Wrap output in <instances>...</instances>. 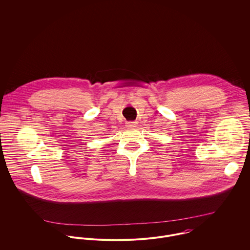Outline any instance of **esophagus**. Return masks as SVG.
I'll return each mask as SVG.
<instances>
[{"instance_id": "1", "label": "esophagus", "mask_w": 250, "mask_h": 250, "mask_svg": "<svg viewBox=\"0 0 250 250\" xmlns=\"http://www.w3.org/2000/svg\"><path fill=\"white\" fill-rule=\"evenodd\" d=\"M137 122H135V121H128V122H126V126L127 127H129V128H134V127H136L137 126Z\"/></svg>"}]
</instances>
